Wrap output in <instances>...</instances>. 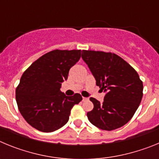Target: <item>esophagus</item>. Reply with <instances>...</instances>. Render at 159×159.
Returning a JSON list of instances; mask_svg holds the SVG:
<instances>
[{"label": "esophagus", "mask_w": 159, "mask_h": 159, "mask_svg": "<svg viewBox=\"0 0 159 159\" xmlns=\"http://www.w3.org/2000/svg\"><path fill=\"white\" fill-rule=\"evenodd\" d=\"M88 98H85V97H83V101H86L88 100Z\"/></svg>", "instance_id": "esophagus-1"}]
</instances>
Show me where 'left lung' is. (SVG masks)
Listing matches in <instances>:
<instances>
[{
	"mask_svg": "<svg viewBox=\"0 0 159 159\" xmlns=\"http://www.w3.org/2000/svg\"><path fill=\"white\" fill-rule=\"evenodd\" d=\"M82 58L96 80V85L107 92L100 103L95 98L88 116L98 128L112 130L128 123L143 98V85L137 71L118 55L101 51L83 50Z\"/></svg>",
	"mask_w": 159,
	"mask_h": 159,
	"instance_id": "obj_1",
	"label": "left lung"
}]
</instances>
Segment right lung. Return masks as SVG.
Segmentation results:
<instances>
[{"label":"right lung","mask_w":159,"mask_h":159,"mask_svg":"<svg viewBox=\"0 0 159 159\" xmlns=\"http://www.w3.org/2000/svg\"><path fill=\"white\" fill-rule=\"evenodd\" d=\"M80 57L81 50L56 49L43 55L23 73L16 100L21 116L32 127L52 132L67 123L71 108L82 96L78 93L67 96L60 89Z\"/></svg>","instance_id":"obj_1"}]
</instances>
